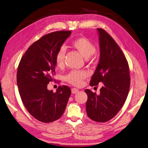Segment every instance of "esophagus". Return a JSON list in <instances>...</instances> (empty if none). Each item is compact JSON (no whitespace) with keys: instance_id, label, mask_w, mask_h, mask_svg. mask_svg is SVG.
Masks as SVG:
<instances>
[{"instance_id":"1","label":"esophagus","mask_w":148,"mask_h":148,"mask_svg":"<svg viewBox=\"0 0 148 148\" xmlns=\"http://www.w3.org/2000/svg\"><path fill=\"white\" fill-rule=\"evenodd\" d=\"M71 92H72V93L75 94L79 92V90L76 88H73L72 89H71Z\"/></svg>"}]
</instances>
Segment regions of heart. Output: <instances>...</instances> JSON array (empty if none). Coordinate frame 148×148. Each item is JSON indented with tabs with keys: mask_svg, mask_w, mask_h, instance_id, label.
Returning a JSON list of instances; mask_svg holds the SVG:
<instances>
[{
	"mask_svg": "<svg viewBox=\"0 0 148 148\" xmlns=\"http://www.w3.org/2000/svg\"><path fill=\"white\" fill-rule=\"evenodd\" d=\"M71 45L79 51L85 58H89L96 51V47L93 43L85 37L76 38L71 42ZM66 49L64 46H61L56 51L55 56V63L56 67L61 68L64 64V58ZM87 77V73L84 70L71 71L64 77V80L70 84L75 86H80L83 81Z\"/></svg>",
	"mask_w": 148,
	"mask_h": 148,
	"instance_id": "heart-1",
	"label": "heart"
}]
</instances>
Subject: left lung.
Instances as JSON below:
<instances>
[{
    "instance_id": "8db88e82",
    "label": "left lung",
    "mask_w": 148,
    "mask_h": 148,
    "mask_svg": "<svg viewBox=\"0 0 148 148\" xmlns=\"http://www.w3.org/2000/svg\"><path fill=\"white\" fill-rule=\"evenodd\" d=\"M97 29L100 59L90 85L97 86L102 82L103 87L99 95L89 89L85 90L88 96L86 111L92 120L106 122L115 116L124 104L129 92L130 77L128 61L120 47L103 29Z\"/></svg>"
}]
</instances>
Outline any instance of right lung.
<instances>
[{"instance_id":"right-lung-1","label":"right lung","mask_w":148,"mask_h":148,"mask_svg":"<svg viewBox=\"0 0 148 148\" xmlns=\"http://www.w3.org/2000/svg\"><path fill=\"white\" fill-rule=\"evenodd\" d=\"M71 33L60 31L42 36L28 48L18 65L16 81L22 101L31 115L42 122L60 119L71 93L67 85L59 86L56 92L47 89L56 74V51Z\"/></svg>"}]
</instances>
